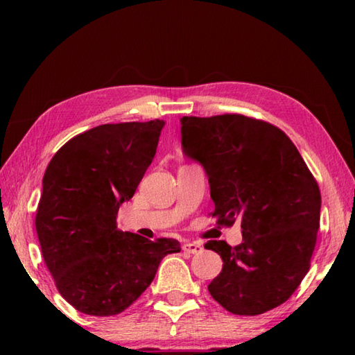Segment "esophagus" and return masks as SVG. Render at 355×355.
Returning <instances> with one entry per match:
<instances>
[{
  "label": "esophagus",
  "instance_id": "obj_1",
  "mask_svg": "<svg viewBox=\"0 0 355 355\" xmlns=\"http://www.w3.org/2000/svg\"><path fill=\"white\" fill-rule=\"evenodd\" d=\"M202 250H203V248L199 243H184L183 244V252H186V254H200Z\"/></svg>",
  "mask_w": 355,
  "mask_h": 355
}]
</instances>
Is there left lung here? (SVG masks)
<instances>
[{
	"label": "left lung",
	"instance_id": "8db88e82",
	"mask_svg": "<svg viewBox=\"0 0 355 355\" xmlns=\"http://www.w3.org/2000/svg\"><path fill=\"white\" fill-rule=\"evenodd\" d=\"M182 147L202 164L213 218L241 220L243 243L208 241L222 271L208 285L235 315H261L290 299L310 269L321 194L297 148L274 125L239 114L183 117Z\"/></svg>",
	"mask_w": 355,
	"mask_h": 355
}]
</instances>
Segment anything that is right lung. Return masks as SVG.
Wrapping results in <instances>:
<instances>
[{
    "label": "right lung",
    "instance_id": "add662e5",
    "mask_svg": "<svg viewBox=\"0 0 355 355\" xmlns=\"http://www.w3.org/2000/svg\"><path fill=\"white\" fill-rule=\"evenodd\" d=\"M164 120L106 123L58 150L42 180L35 230L61 296L81 313L112 316L152 284L177 239L155 241L116 224L152 164Z\"/></svg>",
    "mask_w": 355,
    "mask_h": 355
}]
</instances>
